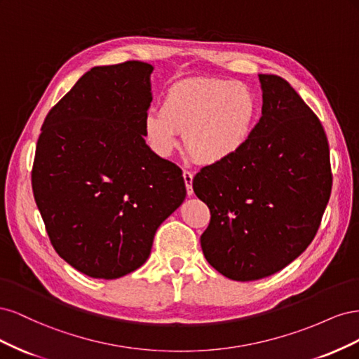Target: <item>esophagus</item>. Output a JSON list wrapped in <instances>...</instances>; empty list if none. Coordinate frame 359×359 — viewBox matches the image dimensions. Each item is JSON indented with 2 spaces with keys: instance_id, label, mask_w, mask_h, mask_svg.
<instances>
[{
  "instance_id": "obj_1",
  "label": "esophagus",
  "mask_w": 359,
  "mask_h": 359,
  "mask_svg": "<svg viewBox=\"0 0 359 359\" xmlns=\"http://www.w3.org/2000/svg\"><path fill=\"white\" fill-rule=\"evenodd\" d=\"M182 177H184V182H186L187 194H189V196H191V194H193V173L190 170H184Z\"/></svg>"
}]
</instances>
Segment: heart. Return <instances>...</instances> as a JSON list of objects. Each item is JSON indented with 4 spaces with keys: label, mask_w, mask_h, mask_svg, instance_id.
Wrapping results in <instances>:
<instances>
[{
    "label": "heart",
    "mask_w": 359,
    "mask_h": 359,
    "mask_svg": "<svg viewBox=\"0 0 359 359\" xmlns=\"http://www.w3.org/2000/svg\"><path fill=\"white\" fill-rule=\"evenodd\" d=\"M260 102L252 86L223 78L187 79L172 85L161 107L144 115V136L161 157L181 145L202 165H220L248 144Z\"/></svg>",
    "instance_id": "b5f03b06"
}]
</instances>
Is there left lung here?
Masks as SVG:
<instances>
[{
  "label": "left lung",
  "mask_w": 359,
  "mask_h": 359,
  "mask_svg": "<svg viewBox=\"0 0 359 359\" xmlns=\"http://www.w3.org/2000/svg\"><path fill=\"white\" fill-rule=\"evenodd\" d=\"M259 81L262 116L248 144L193 180L211 211L202 252L236 281L268 277L295 260L316 235L332 187L319 118L283 78L259 74Z\"/></svg>",
  "instance_id": "obj_1"
}]
</instances>
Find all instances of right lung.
<instances>
[{"label":"right lung","instance_id":"right-lung-1","mask_svg":"<svg viewBox=\"0 0 359 359\" xmlns=\"http://www.w3.org/2000/svg\"><path fill=\"white\" fill-rule=\"evenodd\" d=\"M153 70L142 61L94 67L41 126L37 208L55 252L93 278L142 266L158 226L186 199L182 170L144 139Z\"/></svg>","mask_w":359,"mask_h":359}]
</instances>
